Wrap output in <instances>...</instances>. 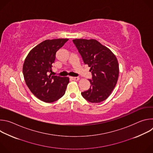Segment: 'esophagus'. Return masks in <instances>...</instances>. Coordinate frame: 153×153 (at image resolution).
<instances>
[{"label":"esophagus","mask_w":153,"mask_h":153,"mask_svg":"<svg viewBox=\"0 0 153 153\" xmlns=\"http://www.w3.org/2000/svg\"><path fill=\"white\" fill-rule=\"evenodd\" d=\"M72 80H79V77H70Z\"/></svg>","instance_id":"1"}]
</instances>
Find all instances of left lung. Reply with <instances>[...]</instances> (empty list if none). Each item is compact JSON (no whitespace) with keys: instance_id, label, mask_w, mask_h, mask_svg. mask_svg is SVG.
I'll use <instances>...</instances> for the list:
<instances>
[{"instance_id":"obj_1","label":"left lung","mask_w":153,"mask_h":153,"mask_svg":"<svg viewBox=\"0 0 153 153\" xmlns=\"http://www.w3.org/2000/svg\"><path fill=\"white\" fill-rule=\"evenodd\" d=\"M73 43L85 64L90 67L92 79L88 90L81 94L87 101L99 103L106 99L114 88L119 77L116 56L95 39H74Z\"/></svg>"}]
</instances>
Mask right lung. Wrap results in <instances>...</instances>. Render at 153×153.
<instances>
[{"instance_id":"add662e5","label":"right lung","mask_w":153,"mask_h":153,"mask_svg":"<svg viewBox=\"0 0 153 153\" xmlns=\"http://www.w3.org/2000/svg\"><path fill=\"white\" fill-rule=\"evenodd\" d=\"M68 40L56 39L43 41L30 51L25 60L23 74L25 83L31 93L42 101L53 102L65 94L69 78L48 74L52 72L56 52Z\"/></svg>"}]
</instances>
